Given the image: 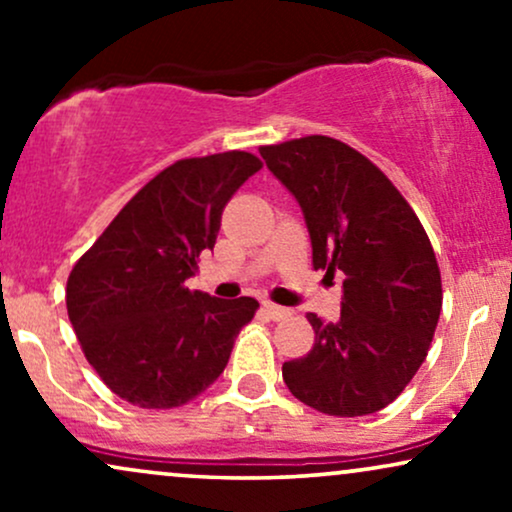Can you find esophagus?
Here are the masks:
<instances>
[{
	"instance_id": "obj_1",
	"label": "esophagus",
	"mask_w": 512,
	"mask_h": 512,
	"mask_svg": "<svg viewBox=\"0 0 512 512\" xmlns=\"http://www.w3.org/2000/svg\"><path fill=\"white\" fill-rule=\"evenodd\" d=\"M262 310H264V313H267L269 317H272V320H284V317L291 315L289 308H281V305L269 303V301L262 303Z\"/></svg>"
}]
</instances>
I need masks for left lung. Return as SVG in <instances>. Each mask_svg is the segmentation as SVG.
Segmentation results:
<instances>
[{
  "label": "left lung",
  "instance_id": "left-lung-1",
  "mask_svg": "<svg viewBox=\"0 0 512 512\" xmlns=\"http://www.w3.org/2000/svg\"><path fill=\"white\" fill-rule=\"evenodd\" d=\"M260 154L303 211L315 269L344 274L342 315H308L315 344L284 363V383L322 414H375L409 385L436 332L431 240L383 170L344 142L313 134Z\"/></svg>",
  "mask_w": 512,
  "mask_h": 512
}]
</instances>
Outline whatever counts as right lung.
Masks as SVG:
<instances>
[{
  "label": "right lung",
  "instance_id": "obj_1",
  "mask_svg": "<svg viewBox=\"0 0 512 512\" xmlns=\"http://www.w3.org/2000/svg\"><path fill=\"white\" fill-rule=\"evenodd\" d=\"M257 156L226 151L185 158L146 182L74 264L67 313L93 370L117 397L173 409L226 368L255 298L190 291L197 257L214 250L221 214Z\"/></svg>",
  "mask_w": 512,
  "mask_h": 512
}]
</instances>
